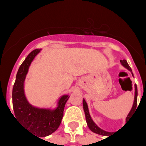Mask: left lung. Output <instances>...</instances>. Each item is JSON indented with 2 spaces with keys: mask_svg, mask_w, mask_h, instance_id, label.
I'll return each instance as SVG.
<instances>
[{
  "mask_svg": "<svg viewBox=\"0 0 146 146\" xmlns=\"http://www.w3.org/2000/svg\"><path fill=\"white\" fill-rule=\"evenodd\" d=\"M120 62L122 64L123 66L124 67H126L127 69L128 70H130L131 72H132L131 69V67L129 66V65L127 62V61L125 59H123V60H120ZM133 74V73H132ZM135 101H134V104H133V106H132L131 110L130 111L129 113L128 116L127 117L126 120H127V119L129 118V116H131V114L132 111L136 110V107H137V97H138V89H137V85L135 84ZM83 107H84V113H85V117H86V121H87V123H88V126L89 129L93 131L94 133H96L98 135H106V136H108V135H110V132H107L106 131H103L102 130L101 128H99L98 126L95 124V123L93 122V120L92 119V117L90 116L89 114V111H88V105L86 103V102L84 99H83Z\"/></svg>",
  "mask_w": 146,
  "mask_h": 146,
  "instance_id": "1",
  "label": "left lung"
}]
</instances>
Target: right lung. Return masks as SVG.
I'll use <instances>...</instances> for the list:
<instances>
[{
    "label": "right lung",
    "mask_w": 146,
    "mask_h": 146,
    "mask_svg": "<svg viewBox=\"0 0 146 146\" xmlns=\"http://www.w3.org/2000/svg\"><path fill=\"white\" fill-rule=\"evenodd\" d=\"M39 52V49L32 51L21 64L12 89V105L16 119L28 131L37 137H45L58 128L63 117L65 105L70 96H62L58 102L57 109L54 110L33 107L27 102L24 95V80L31 62Z\"/></svg>",
    "instance_id": "add662e5"
}]
</instances>
